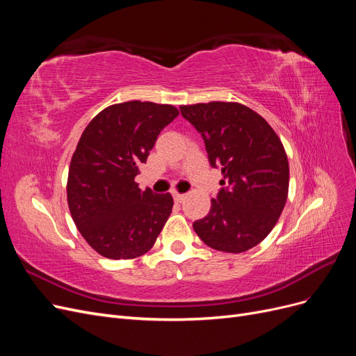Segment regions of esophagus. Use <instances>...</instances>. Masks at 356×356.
Returning a JSON list of instances; mask_svg holds the SVG:
<instances>
[{
    "instance_id": "esophagus-1",
    "label": "esophagus",
    "mask_w": 356,
    "mask_h": 356,
    "mask_svg": "<svg viewBox=\"0 0 356 356\" xmlns=\"http://www.w3.org/2000/svg\"><path fill=\"white\" fill-rule=\"evenodd\" d=\"M184 195H179V193H175L174 195V200H175V203H182V200H184Z\"/></svg>"
}]
</instances>
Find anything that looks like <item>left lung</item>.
Here are the masks:
<instances>
[{"mask_svg": "<svg viewBox=\"0 0 356 356\" xmlns=\"http://www.w3.org/2000/svg\"><path fill=\"white\" fill-rule=\"evenodd\" d=\"M179 110L202 135L209 165L224 177L209 213L193 229L217 251L251 250L272 232L286 202L289 166L281 139L260 114L238 102Z\"/></svg>", "mask_w": 356, "mask_h": 356, "instance_id": "8db88e82", "label": "left lung"}]
</instances>
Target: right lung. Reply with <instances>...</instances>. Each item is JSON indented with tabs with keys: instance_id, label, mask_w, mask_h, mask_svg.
<instances>
[{
	"instance_id": "1",
	"label": "right lung",
	"mask_w": 356,
	"mask_h": 356,
	"mask_svg": "<svg viewBox=\"0 0 356 356\" xmlns=\"http://www.w3.org/2000/svg\"><path fill=\"white\" fill-rule=\"evenodd\" d=\"M172 105L129 101L101 111L84 129L68 174V207L79 232L111 260L152 250L174 199L135 182L159 134L178 115Z\"/></svg>"
}]
</instances>
